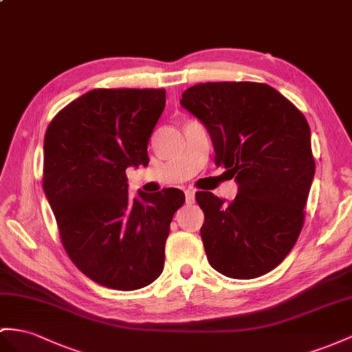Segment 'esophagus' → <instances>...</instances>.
Masks as SVG:
<instances>
[{
  "label": "esophagus",
  "instance_id": "1",
  "mask_svg": "<svg viewBox=\"0 0 352 352\" xmlns=\"http://www.w3.org/2000/svg\"><path fill=\"white\" fill-rule=\"evenodd\" d=\"M186 202L187 204L195 202V192L192 190V188H187V190H186Z\"/></svg>",
  "mask_w": 352,
  "mask_h": 352
}]
</instances>
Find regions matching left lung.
I'll use <instances>...</instances> for the list:
<instances>
[{"instance_id":"obj_1","label":"left lung","mask_w":352,"mask_h":352,"mask_svg":"<svg viewBox=\"0 0 352 352\" xmlns=\"http://www.w3.org/2000/svg\"><path fill=\"white\" fill-rule=\"evenodd\" d=\"M179 104L208 131L215 164L235 177L232 202L197 192L210 265L229 278L270 272L294 247L315 174L305 116L269 85L201 83Z\"/></svg>"}]
</instances>
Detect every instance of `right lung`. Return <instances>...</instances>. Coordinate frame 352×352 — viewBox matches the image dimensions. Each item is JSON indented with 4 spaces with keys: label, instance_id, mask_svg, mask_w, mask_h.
I'll return each mask as SVG.
<instances>
[{
    "label": "right lung",
    "instance_id": "right-lung-1",
    "mask_svg": "<svg viewBox=\"0 0 352 352\" xmlns=\"http://www.w3.org/2000/svg\"><path fill=\"white\" fill-rule=\"evenodd\" d=\"M165 89H94L55 116L44 137L43 188L73 263L114 290H138L164 270L178 188L128 193L126 168L148 165Z\"/></svg>",
    "mask_w": 352,
    "mask_h": 352
}]
</instances>
